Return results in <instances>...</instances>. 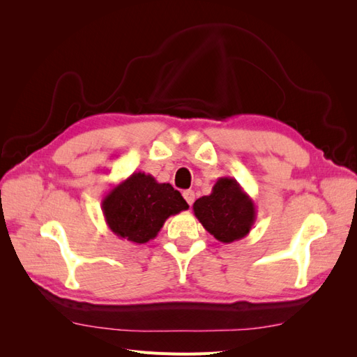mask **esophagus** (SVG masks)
Instances as JSON below:
<instances>
[{
  "mask_svg": "<svg viewBox=\"0 0 357 357\" xmlns=\"http://www.w3.org/2000/svg\"><path fill=\"white\" fill-rule=\"evenodd\" d=\"M183 198L186 199V202L189 205H192L193 201H195V192H193V190H185V192H183Z\"/></svg>",
  "mask_w": 357,
  "mask_h": 357,
  "instance_id": "esophagus-1",
  "label": "esophagus"
}]
</instances>
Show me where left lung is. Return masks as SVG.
I'll return each instance as SVG.
<instances>
[{"label": "left lung", "mask_w": 357, "mask_h": 357, "mask_svg": "<svg viewBox=\"0 0 357 357\" xmlns=\"http://www.w3.org/2000/svg\"><path fill=\"white\" fill-rule=\"evenodd\" d=\"M193 213L205 231L225 244L244 238L256 222L253 199L232 177H219L210 195L193 202Z\"/></svg>", "instance_id": "8db88e82"}]
</instances>
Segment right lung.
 <instances>
[{"instance_id": "right-lung-1", "label": "right lung", "mask_w": 357, "mask_h": 357, "mask_svg": "<svg viewBox=\"0 0 357 357\" xmlns=\"http://www.w3.org/2000/svg\"><path fill=\"white\" fill-rule=\"evenodd\" d=\"M107 226L121 240L146 244L153 240L169 215L189 208L169 183H158L146 172H132L101 201Z\"/></svg>"}]
</instances>
